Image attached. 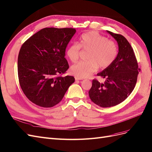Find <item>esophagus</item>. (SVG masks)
<instances>
[{
	"mask_svg": "<svg viewBox=\"0 0 152 152\" xmlns=\"http://www.w3.org/2000/svg\"><path fill=\"white\" fill-rule=\"evenodd\" d=\"M75 79L76 80H82V78H79V77H75Z\"/></svg>",
	"mask_w": 152,
	"mask_h": 152,
	"instance_id": "obj_1",
	"label": "esophagus"
}]
</instances>
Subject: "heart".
Listing matches in <instances>:
<instances>
[{
	"mask_svg": "<svg viewBox=\"0 0 152 152\" xmlns=\"http://www.w3.org/2000/svg\"><path fill=\"white\" fill-rule=\"evenodd\" d=\"M80 48L87 51V61H82L73 65L70 72L73 75L81 78L90 76L96 72L98 66L106 69L111 66L118 55V46L114 41L95 31L83 34L78 44L73 43L68 47L66 54L70 60L75 63L79 59Z\"/></svg>",
	"mask_w": 152,
	"mask_h": 152,
	"instance_id": "heart-1",
	"label": "heart"
}]
</instances>
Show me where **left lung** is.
I'll use <instances>...</instances> for the list:
<instances>
[{
	"instance_id": "8db88e82",
	"label": "left lung",
	"mask_w": 152,
	"mask_h": 152,
	"mask_svg": "<svg viewBox=\"0 0 152 152\" xmlns=\"http://www.w3.org/2000/svg\"><path fill=\"white\" fill-rule=\"evenodd\" d=\"M107 32L116 40L119 51L113 64L97 74L104 83L92 80L88 95L91 101L102 107L116 106L124 101L132 92L137 81L138 68L133 49L123 36L109 31Z\"/></svg>"
}]
</instances>
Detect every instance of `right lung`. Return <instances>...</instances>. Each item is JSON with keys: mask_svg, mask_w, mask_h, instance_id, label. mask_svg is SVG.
I'll return each mask as SVG.
<instances>
[{"mask_svg": "<svg viewBox=\"0 0 152 152\" xmlns=\"http://www.w3.org/2000/svg\"><path fill=\"white\" fill-rule=\"evenodd\" d=\"M75 32V28H45L23 44L18 55L19 82L36 105L53 107L74 82L73 76L61 75L69 68L65 50Z\"/></svg>", "mask_w": 152, "mask_h": 152, "instance_id": "1", "label": "right lung"}]
</instances>
